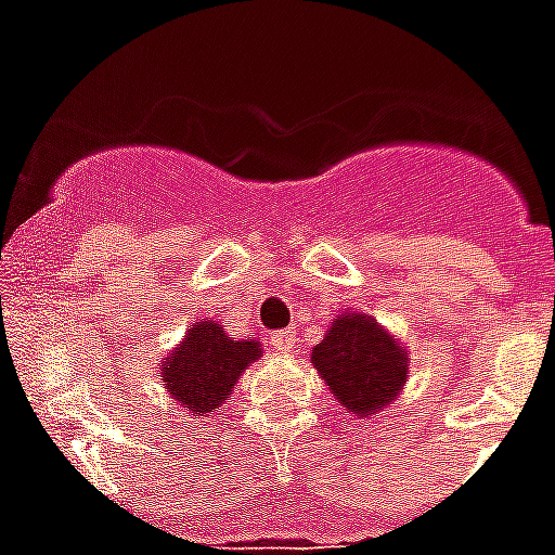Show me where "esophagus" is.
Listing matches in <instances>:
<instances>
[{
    "instance_id": "esophagus-1",
    "label": "esophagus",
    "mask_w": 555,
    "mask_h": 555,
    "mask_svg": "<svg viewBox=\"0 0 555 555\" xmlns=\"http://www.w3.org/2000/svg\"><path fill=\"white\" fill-rule=\"evenodd\" d=\"M270 346L276 348V351H282V354H291L296 348V334L291 328L273 331V334H270Z\"/></svg>"
}]
</instances>
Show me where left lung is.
Instances as JSON below:
<instances>
[{"instance_id": "left-lung-1", "label": "left lung", "mask_w": 555, "mask_h": 555, "mask_svg": "<svg viewBox=\"0 0 555 555\" xmlns=\"http://www.w3.org/2000/svg\"><path fill=\"white\" fill-rule=\"evenodd\" d=\"M311 363L337 403L363 421L388 409L409 379L405 346L363 311L339 313L313 346Z\"/></svg>"}]
</instances>
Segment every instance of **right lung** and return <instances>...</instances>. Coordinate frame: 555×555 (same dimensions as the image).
I'll use <instances>...</instances> for the list:
<instances>
[{"label": "right lung", "instance_id": "obj_1", "mask_svg": "<svg viewBox=\"0 0 555 555\" xmlns=\"http://www.w3.org/2000/svg\"><path fill=\"white\" fill-rule=\"evenodd\" d=\"M261 354V343L230 337L216 320L192 322L181 346L164 357L158 377L172 400L184 405L186 414L198 417L216 412L233 395L242 371Z\"/></svg>", "mask_w": 555, "mask_h": 555}]
</instances>
